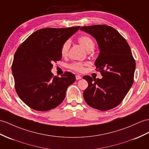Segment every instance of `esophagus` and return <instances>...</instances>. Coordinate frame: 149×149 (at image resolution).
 Instances as JSON below:
<instances>
[{
  "label": "esophagus",
  "mask_w": 149,
  "mask_h": 149,
  "mask_svg": "<svg viewBox=\"0 0 149 149\" xmlns=\"http://www.w3.org/2000/svg\"><path fill=\"white\" fill-rule=\"evenodd\" d=\"M81 77H80V76L79 75H76V79H81Z\"/></svg>",
  "instance_id": "34e87169"
}]
</instances>
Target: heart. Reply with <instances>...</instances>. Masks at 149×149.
Listing matches in <instances>:
<instances>
[{"label": "heart", "instance_id": "1", "mask_svg": "<svg viewBox=\"0 0 149 149\" xmlns=\"http://www.w3.org/2000/svg\"><path fill=\"white\" fill-rule=\"evenodd\" d=\"M78 42L83 48H84L86 51L90 52L93 49L94 46V42L92 39L91 37H90L88 35H82L78 38ZM70 47V41L66 40L64 42L61 49V54L63 56H66L68 54L69 49ZM88 64L85 63H79V62H75L72 63L69 65V68L71 70L74 71L81 72L85 70V66Z\"/></svg>", "mask_w": 149, "mask_h": 149}]
</instances>
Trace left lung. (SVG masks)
I'll return each mask as SVG.
<instances>
[{
	"label": "left lung",
	"instance_id": "obj_1",
	"mask_svg": "<svg viewBox=\"0 0 149 149\" xmlns=\"http://www.w3.org/2000/svg\"><path fill=\"white\" fill-rule=\"evenodd\" d=\"M80 30L96 39L100 53L95 65L103 77H83L88 83L83 97L94 109H111L122 102L134 81L136 63L131 49L125 38L110 26L96 24L82 26Z\"/></svg>",
	"mask_w": 149,
	"mask_h": 149
}]
</instances>
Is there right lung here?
Returning a JSON list of instances; mask_svg holds the SVG:
<instances>
[{"instance_id":"obj_1","label":"right lung","mask_w":149,"mask_h":149,"mask_svg":"<svg viewBox=\"0 0 149 149\" xmlns=\"http://www.w3.org/2000/svg\"><path fill=\"white\" fill-rule=\"evenodd\" d=\"M79 28H42L33 33L17 48L11 68L14 87L28 107L47 111L64 100L75 76L68 71L61 78L54 76L52 63L61 59V47Z\"/></svg>"}]
</instances>
